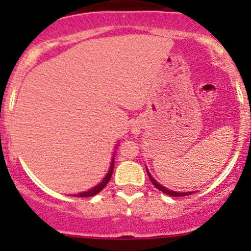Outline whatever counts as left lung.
<instances>
[{
  "label": "left lung",
  "mask_w": 251,
  "mask_h": 251,
  "mask_svg": "<svg viewBox=\"0 0 251 251\" xmlns=\"http://www.w3.org/2000/svg\"><path fill=\"white\" fill-rule=\"evenodd\" d=\"M147 174H148L149 179H151V183H153V186L155 187V188H158L159 191L164 192V193H165V194H169V196H171V197H184V196H188V194L193 193V192H175V191H170V189H168V188H165V187H164V186H161V184L159 183V182H156L155 179H154L153 177H151V175L149 174L148 169H147Z\"/></svg>",
  "instance_id": "obj_1"
}]
</instances>
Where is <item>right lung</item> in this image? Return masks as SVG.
<instances>
[{
	"label": "right lung",
	"mask_w": 251,
	"mask_h": 251,
	"mask_svg": "<svg viewBox=\"0 0 251 251\" xmlns=\"http://www.w3.org/2000/svg\"><path fill=\"white\" fill-rule=\"evenodd\" d=\"M113 170H114V158H113V160H111V164H110V169H109V171H108V174L105 175V177H104V178H103V181L100 182V184H97V186L93 187V188L88 189V191L82 192V193L75 194L74 197H92V196H95V194L100 193V192L102 191V189L104 188L105 186H107L108 182H109V179H110L111 175H113Z\"/></svg>",
	"instance_id": "right-lung-1"
}]
</instances>
